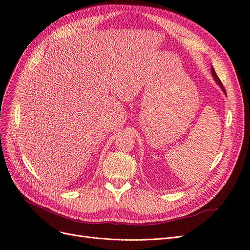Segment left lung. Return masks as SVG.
I'll return each mask as SVG.
<instances>
[{
	"instance_id": "1",
	"label": "left lung",
	"mask_w": 250,
	"mask_h": 250,
	"mask_svg": "<svg viewBox=\"0 0 250 250\" xmlns=\"http://www.w3.org/2000/svg\"><path fill=\"white\" fill-rule=\"evenodd\" d=\"M211 74H212V77H213V79L215 80V82H216V84L222 88V90H223V92L227 95V92H226V89H225V87H224V85H223V83L221 82V80H219V78L216 76V73H215V71H214V68L211 66Z\"/></svg>"
}]
</instances>
